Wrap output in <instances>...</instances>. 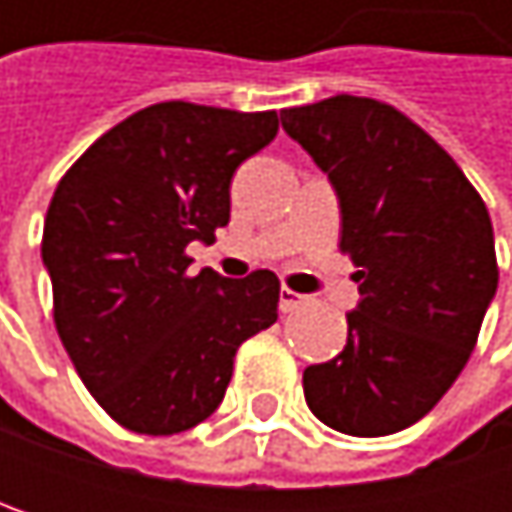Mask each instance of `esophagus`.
<instances>
[{
	"mask_svg": "<svg viewBox=\"0 0 512 512\" xmlns=\"http://www.w3.org/2000/svg\"><path fill=\"white\" fill-rule=\"evenodd\" d=\"M305 305V296L302 293H296V290H290V287H281V293H278V308L287 314V311H296V308H302Z\"/></svg>",
	"mask_w": 512,
	"mask_h": 512,
	"instance_id": "34e87169",
	"label": "esophagus"
}]
</instances>
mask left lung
Returning <instances> with one entry per match:
<instances>
[{
	"label": "left lung",
	"instance_id": "left-lung-1",
	"mask_svg": "<svg viewBox=\"0 0 512 512\" xmlns=\"http://www.w3.org/2000/svg\"><path fill=\"white\" fill-rule=\"evenodd\" d=\"M341 204L358 266L347 347L302 373L308 409L347 436H391L457 382L498 287L483 198L460 165L388 103L338 94L281 112Z\"/></svg>",
	"mask_w": 512,
	"mask_h": 512
}]
</instances>
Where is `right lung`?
I'll use <instances>...</instances> for the list:
<instances>
[{"label":"right lung","mask_w":512,"mask_h":512,"mask_svg":"<svg viewBox=\"0 0 512 512\" xmlns=\"http://www.w3.org/2000/svg\"><path fill=\"white\" fill-rule=\"evenodd\" d=\"M278 133L275 112L168 100L103 133L58 180L41 257L58 338L127 430L210 418L243 341L278 320V278L189 272V243L231 219V177Z\"/></svg>","instance_id":"1"}]
</instances>
